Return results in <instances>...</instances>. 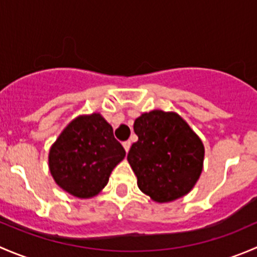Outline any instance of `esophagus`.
Returning a JSON list of instances; mask_svg holds the SVG:
<instances>
[{"mask_svg":"<svg viewBox=\"0 0 257 257\" xmlns=\"http://www.w3.org/2000/svg\"><path fill=\"white\" fill-rule=\"evenodd\" d=\"M131 145H132L131 141H126V142H124V143H123V147H124V149H125L126 153H128L129 149H131Z\"/></svg>","mask_w":257,"mask_h":257,"instance_id":"esophagus-1","label":"esophagus"}]
</instances>
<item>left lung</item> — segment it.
<instances>
[{"label": "left lung", "mask_w": 257, "mask_h": 257, "mask_svg": "<svg viewBox=\"0 0 257 257\" xmlns=\"http://www.w3.org/2000/svg\"><path fill=\"white\" fill-rule=\"evenodd\" d=\"M138 142L128 162L138 186L157 203L186 195L203 170L204 144L189 124L174 112L152 110L134 121Z\"/></svg>", "instance_id": "obj_1"}]
</instances>
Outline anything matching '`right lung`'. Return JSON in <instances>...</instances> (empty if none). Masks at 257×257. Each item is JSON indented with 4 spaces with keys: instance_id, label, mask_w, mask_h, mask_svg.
Here are the masks:
<instances>
[{
    "instance_id": "right-lung-1",
    "label": "right lung",
    "mask_w": 257,
    "mask_h": 257,
    "mask_svg": "<svg viewBox=\"0 0 257 257\" xmlns=\"http://www.w3.org/2000/svg\"><path fill=\"white\" fill-rule=\"evenodd\" d=\"M125 157L113 128L99 113L79 115L51 147L49 170L59 188L79 199L95 196Z\"/></svg>"
}]
</instances>
